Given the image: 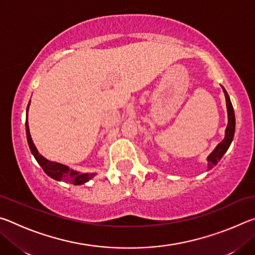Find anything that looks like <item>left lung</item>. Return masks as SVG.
<instances>
[{
    "label": "left lung",
    "mask_w": 255,
    "mask_h": 255,
    "mask_svg": "<svg viewBox=\"0 0 255 255\" xmlns=\"http://www.w3.org/2000/svg\"><path fill=\"white\" fill-rule=\"evenodd\" d=\"M222 89H223L224 94H225V99H226L228 124H227V127H226V130H225V137H224V139L217 146H216L215 149L209 154V156L207 157V161H208V170L213 169V167L215 165H217V163L221 161L223 155L227 152L228 147L231 146L233 138H234V133H235V114H234V109H233L231 99H230V96L227 94L226 90L224 89V86H222Z\"/></svg>",
    "instance_id": "8db88e82"
}]
</instances>
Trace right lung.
<instances>
[{"instance_id":"right-lung-1","label":"right lung","mask_w":255,"mask_h":255,"mask_svg":"<svg viewBox=\"0 0 255 255\" xmlns=\"http://www.w3.org/2000/svg\"><path fill=\"white\" fill-rule=\"evenodd\" d=\"M29 106H30V101L27 107V120H25V133H27L28 145L34 158H36L38 164L42 167V170L45 171V173L56 181H64V182L72 183L74 185H81L91 180L93 176L97 174L96 172H93V173H82V172L72 170L70 166L65 165V164L49 161V159L45 158L41 154H39L37 147L33 144L32 138H31V135H30V130H29V124H28Z\"/></svg>"}]
</instances>
